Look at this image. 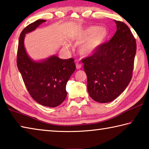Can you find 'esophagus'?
<instances>
[{
    "label": "esophagus",
    "mask_w": 149,
    "mask_h": 149,
    "mask_svg": "<svg viewBox=\"0 0 149 149\" xmlns=\"http://www.w3.org/2000/svg\"><path fill=\"white\" fill-rule=\"evenodd\" d=\"M75 65H76V68L77 70H79V69L81 68V64L80 63L78 62H77L76 63H75Z\"/></svg>",
    "instance_id": "1"
}]
</instances>
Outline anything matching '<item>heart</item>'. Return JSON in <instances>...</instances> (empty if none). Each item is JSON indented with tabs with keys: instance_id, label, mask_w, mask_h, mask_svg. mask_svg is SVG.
<instances>
[{
	"instance_id": "heart-1",
	"label": "heart",
	"mask_w": 149,
	"mask_h": 149,
	"mask_svg": "<svg viewBox=\"0 0 149 149\" xmlns=\"http://www.w3.org/2000/svg\"><path fill=\"white\" fill-rule=\"evenodd\" d=\"M108 35V30L104 27L92 26L80 32L77 37V41L84 43L80 48L81 54L90 56L95 53L104 44Z\"/></svg>"
}]
</instances>
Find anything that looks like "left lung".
Returning <instances> with one entry per match:
<instances>
[{
	"label": "left lung",
	"mask_w": 149,
	"mask_h": 149,
	"mask_svg": "<svg viewBox=\"0 0 149 149\" xmlns=\"http://www.w3.org/2000/svg\"><path fill=\"white\" fill-rule=\"evenodd\" d=\"M117 31L92 56L82 59L87 76V90L92 99L109 102L122 94L132 77L137 49L128 26L115 20Z\"/></svg>",
	"instance_id": "obj_1"
}]
</instances>
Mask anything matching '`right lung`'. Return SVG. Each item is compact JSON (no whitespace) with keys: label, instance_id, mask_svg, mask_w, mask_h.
I'll use <instances>...</instances> for the list:
<instances>
[{"label":"right lung","instance_id":"add662e5","mask_svg":"<svg viewBox=\"0 0 149 149\" xmlns=\"http://www.w3.org/2000/svg\"><path fill=\"white\" fill-rule=\"evenodd\" d=\"M45 22V19L37 20L22 31L17 47V65L33 99L42 106L53 108L62 104L66 97L65 86L75 71V64L74 58L63 60L54 55L42 61H34L27 54L25 35Z\"/></svg>","mask_w":149,"mask_h":149}]
</instances>
